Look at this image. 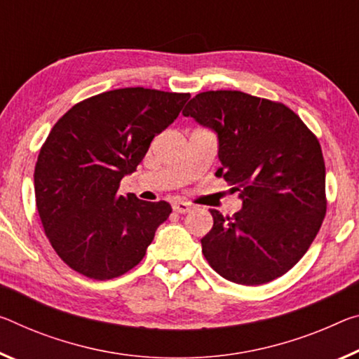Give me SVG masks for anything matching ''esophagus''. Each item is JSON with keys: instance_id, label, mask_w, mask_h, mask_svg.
<instances>
[{"instance_id": "34e87169", "label": "esophagus", "mask_w": 359, "mask_h": 359, "mask_svg": "<svg viewBox=\"0 0 359 359\" xmlns=\"http://www.w3.org/2000/svg\"><path fill=\"white\" fill-rule=\"evenodd\" d=\"M172 209L177 214H187V212H190V210L193 209V206H191L190 203H185V201H174L172 203Z\"/></svg>"}]
</instances>
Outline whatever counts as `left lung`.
Returning a JSON list of instances; mask_svg holds the SVG:
<instances>
[{
  "label": "left lung",
  "instance_id": "8db88e82",
  "mask_svg": "<svg viewBox=\"0 0 359 359\" xmlns=\"http://www.w3.org/2000/svg\"><path fill=\"white\" fill-rule=\"evenodd\" d=\"M212 129L224 177L243 208L201 240L209 265L225 280L259 286L283 276L309 251L326 215L321 145L280 102L241 90H208L182 111Z\"/></svg>",
  "mask_w": 359,
  "mask_h": 359
}]
</instances>
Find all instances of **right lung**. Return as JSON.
<instances>
[{
  "mask_svg": "<svg viewBox=\"0 0 359 359\" xmlns=\"http://www.w3.org/2000/svg\"><path fill=\"white\" fill-rule=\"evenodd\" d=\"M189 99L145 88L108 90L73 105L50 129L33 175L36 209L50 246L70 269L104 281L144 259L172 209L119 195V182Z\"/></svg>",
  "mask_w": 359,
  "mask_h": 359,
  "instance_id": "obj_1",
  "label": "right lung"
}]
</instances>
